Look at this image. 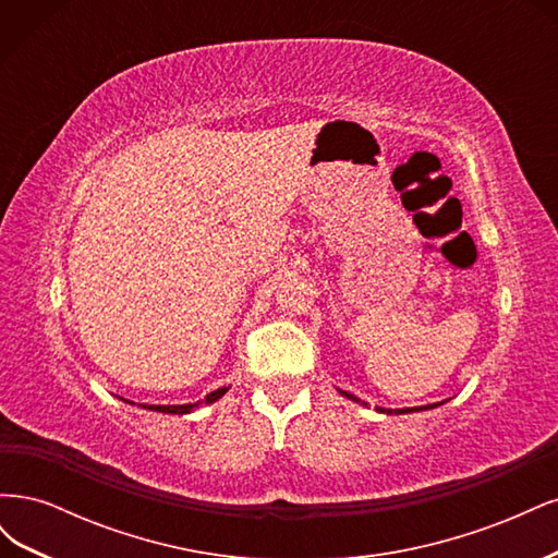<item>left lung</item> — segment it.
Returning a JSON list of instances; mask_svg holds the SVG:
<instances>
[{
    "label": "left lung",
    "mask_w": 558,
    "mask_h": 558,
    "mask_svg": "<svg viewBox=\"0 0 558 558\" xmlns=\"http://www.w3.org/2000/svg\"><path fill=\"white\" fill-rule=\"evenodd\" d=\"M342 396H347L349 400H353V402H359V398H353L351 393H347V391H340ZM442 402H437V404H424V408H412V410H377V412H381V414H408V412H424V410H433V408H440Z\"/></svg>",
    "instance_id": "left-lung-1"
}]
</instances>
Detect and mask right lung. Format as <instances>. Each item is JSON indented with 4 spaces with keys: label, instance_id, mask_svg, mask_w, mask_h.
<instances>
[{
    "label": "right lung",
    "instance_id": "add662e5",
    "mask_svg": "<svg viewBox=\"0 0 558 558\" xmlns=\"http://www.w3.org/2000/svg\"><path fill=\"white\" fill-rule=\"evenodd\" d=\"M228 393V386H221V388H216V391H211V393H207L205 396V400H199V402H189V404H142L144 410H150V412H162V414H191L195 408H199L202 402L205 404H211V402H216L218 398H223ZM123 400V398H121ZM125 402H130V400H125ZM134 404V402H132Z\"/></svg>",
    "mask_w": 558,
    "mask_h": 558
}]
</instances>
